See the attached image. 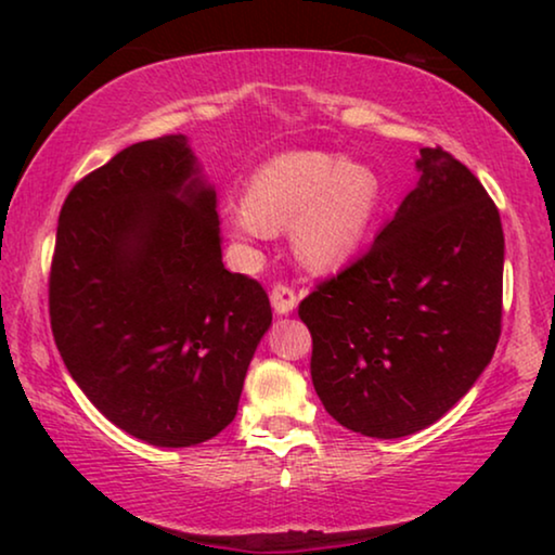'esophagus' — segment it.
Instances as JSON below:
<instances>
[{
	"mask_svg": "<svg viewBox=\"0 0 555 555\" xmlns=\"http://www.w3.org/2000/svg\"><path fill=\"white\" fill-rule=\"evenodd\" d=\"M270 300H272V308H275L278 315L293 313L295 306H298V295H295L293 287L285 285V283H278L275 287H272Z\"/></svg>",
	"mask_w": 555,
	"mask_h": 555,
	"instance_id": "esophagus-1",
	"label": "esophagus"
}]
</instances>
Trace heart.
Wrapping results in <instances>:
<instances>
[{"mask_svg": "<svg viewBox=\"0 0 555 555\" xmlns=\"http://www.w3.org/2000/svg\"><path fill=\"white\" fill-rule=\"evenodd\" d=\"M382 202V181L361 162L325 151H287L253 173L247 199L222 215L240 240H262L291 227L293 253L310 270H336L366 240Z\"/></svg>", "mask_w": 555, "mask_h": 555, "instance_id": "b5f03b06", "label": "heart"}]
</instances>
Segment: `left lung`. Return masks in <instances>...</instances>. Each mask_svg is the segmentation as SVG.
<instances>
[{
  "label": "left lung",
  "instance_id": "obj_1",
  "mask_svg": "<svg viewBox=\"0 0 555 555\" xmlns=\"http://www.w3.org/2000/svg\"><path fill=\"white\" fill-rule=\"evenodd\" d=\"M366 255L302 298L315 393L363 437L414 435L444 416L495 353L505 237L495 202L444 149Z\"/></svg>",
  "mask_w": 555,
  "mask_h": 555
}]
</instances>
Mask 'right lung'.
Segmentation results:
<instances>
[{
	"mask_svg": "<svg viewBox=\"0 0 555 555\" xmlns=\"http://www.w3.org/2000/svg\"><path fill=\"white\" fill-rule=\"evenodd\" d=\"M268 293L222 262L217 196L186 135L133 143L70 189L50 268L57 351L105 420L192 447L234 420Z\"/></svg>",
	"mask_w": 555,
	"mask_h": 555,
	"instance_id": "add662e5",
	"label": "right lung"
}]
</instances>
